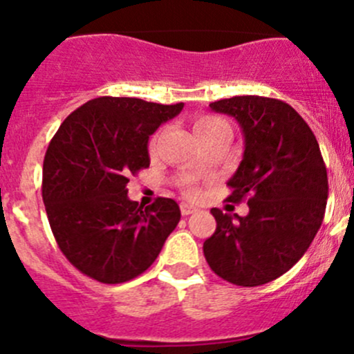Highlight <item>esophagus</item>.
I'll list each match as a JSON object with an SVG mask.
<instances>
[{"instance_id": "esophagus-1", "label": "esophagus", "mask_w": 354, "mask_h": 354, "mask_svg": "<svg viewBox=\"0 0 354 354\" xmlns=\"http://www.w3.org/2000/svg\"><path fill=\"white\" fill-rule=\"evenodd\" d=\"M180 209H181V214H183V216H190V214L197 212V207L190 205V203H185V202L181 203Z\"/></svg>"}]
</instances>
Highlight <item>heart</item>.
<instances>
[{"instance_id": "obj_1", "label": "heart", "mask_w": 354, "mask_h": 354, "mask_svg": "<svg viewBox=\"0 0 354 354\" xmlns=\"http://www.w3.org/2000/svg\"><path fill=\"white\" fill-rule=\"evenodd\" d=\"M223 123H224V121L219 120V118L202 116V118H198L197 121H195L194 131H195V135H198V133H202V131L210 130V128H214V127H219V124H223ZM154 144H156V138H154V140H152V147H154ZM187 194L190 195V197H197L198 190L195 187H190L187 190Z\"/></svg>"}]
</instances>
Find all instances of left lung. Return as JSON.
<instances>
[{
    "instance_id": "obj_1",
    "label": "left lung",
    "mask_w": 354,
    "mask_h": 354,
    "mask_svg": "<svg viewBox=\"0 0 354 354\" xmlns=\"http://www.w3.org/2000/svg\"><path fill=\"white\" fill-rule=\"evenodd\" d=\"M209 106L240 123L245 151L227 200L248 197L250 212L210 210L217 227L203 255L227 283L260 286L288 272L315 238L329 195L326 164L308 124L279 99L236 95Z\"/></svg>"
}]
</instances>
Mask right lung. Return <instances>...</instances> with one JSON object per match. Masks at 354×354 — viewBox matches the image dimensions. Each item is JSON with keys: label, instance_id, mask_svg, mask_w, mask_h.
Segmentation results:
<instances>
[{"label": "right lung", "instance_id": "1", "mask_svg": "<svg viewBox=\"0 0 354 354\" xmlns=\"http://www.w3.org/2000/svg\"><path fill=\"white\" fill-rule=\"evenodd\" d=\"M183 109L135 97H97L75 109L44 156L42 200L63 255L104 284L140 276L180 223L173 198L138 207L130 174L149 167V137Z\"/></svg>", "mask_w": 354, "mask_h": 354}]
</instances>
